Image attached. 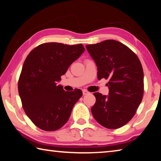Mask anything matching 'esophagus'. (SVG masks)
Returning <instances> with one entry per match:
<instances>
[{"instance_id":"obj_1","label":"esophagus","mask_w":161,"mask_h":161,"mask_svg":"<svg viewBox=\"0 0 161 161\" xmlns=\"http://www.w3.org/2000/svg\"><path fill=\"white\" fill-rule=\"evenodd\" d=\"M82 93H83V95H86V94H88L89 92L87 90H86V89H84V90L82 91Z\"/></svg>"}]
</instances>
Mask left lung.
Returning a JSON list of instances; mask_svg holds the SVG:
<instances>
[{
	"mask_svg": "<svg viewBox=\"0 0 161 161\" xmlns=\"http://www.w3.org/2000/svg\"><path fill=\"white\" fill-rule=\"evenodd\" d=\"M97 67L98 80L108 79V95L94 93L91 110L103 127L116 129L133 118L143 94V71L139 59L121 42L107 40L86 45Z\"/></svg>",
	"mask_w": 161,
	"mask_h": 161,
	"instance_id": "obj_1",
	"label": "left lung"
}]
</instances>
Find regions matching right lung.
<instances>
[{"label":"right lung","mask_w":161,"mask_h":161,"mask_svg":"<svg viewBox=\"0 0 161 161\" xmlns=\"http://www.w3.org/2000/svg\"><path fill=\"white\" fill-rule=\"evenodd\" d=\"M85 49L81 44L44 43L27 57L18 81L23 109L35 126L46 131L60 129L69 120L82 92H65L58 85L61 76Z\"/></svg>","instance_id":"1"}]
</instances>
